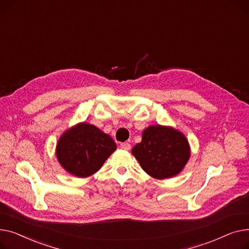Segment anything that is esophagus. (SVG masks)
I'll use <instances>...</instances> for the list:
<instances>
[{"mask_svg": "<svg viewBox=\"0 0 249 249\" xmlns=\"http://www.w3.org/2000/svg\"><path fill=\"white\" fill-rule=\"evenodd\" d=\"M121 148L124 149V150L128 151V150H130V144L128 142H122L121 143Z\"/></svg>", "mask_w": 249, "mask_h": 249, "instance_id": "34e87169", "label": "esophagus"}]
</instances>
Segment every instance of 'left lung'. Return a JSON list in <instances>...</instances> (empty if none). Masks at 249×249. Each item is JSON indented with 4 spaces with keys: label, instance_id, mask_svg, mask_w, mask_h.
Segmentation results:
<instances>
[{
    "label": "left lung",
    "instance_id": "8db88e82",
    "mask_svg": "<svg viewBox=\"0 0 249 249\" xmlns=\"http://www.w3.org/2000/svg\"><path fill=\"white\" fill-rule=\"evenodd\" d=\"M142 170L155 179L178 175L190 158V145L181 131L171 126L151 125L142 131V142L131 150Z\"/></svg>",
    "mask_w": 249,
    "mask_h": 249
}]
</instances>
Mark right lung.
<instances>
[{"mask_svg":"<svg viewBox=\"0 0 249 249\" xmlns=\"http://www.w3.org/2000/svg\"><path fill=\"white\" fill-rule=\"evenodd\" d=\"M115 150L116 144L108 135L93 124L80 123L60 137L56 156L69 174L86 178L96 173Z\"/></svg>","mask_w":249,"mask_h":249,"instance_id":"obj_1","label":"right lung"}]
</instances>
